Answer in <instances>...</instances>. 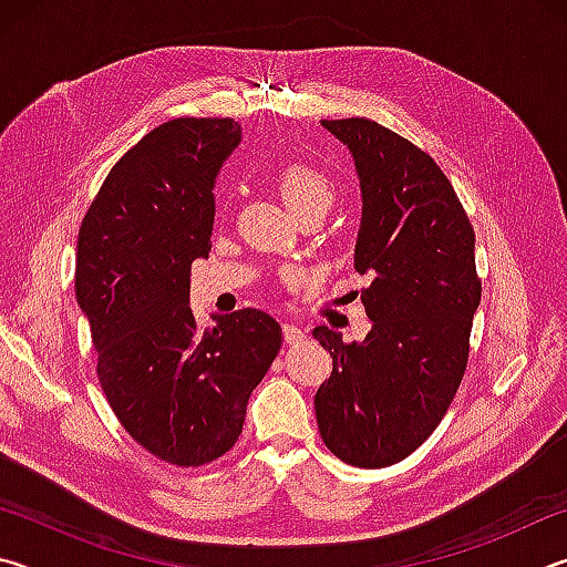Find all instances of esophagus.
I'll return each mask as SVG.
<instances>
[{
	"label": "esophagus",
	"mask_w": 567,
	"mask_h": 567,
	"mask_svg": "<svg viewBox=\"0 0 567 567\" xmlns=\"http://www.w3.org/2000/svg\"><path fill=\"white\" fill-rule=\"evenodd\" d=\"M282 334H285V342L295 344V342H302L307 332L300 328V324H285V328H282Z\"/></svg>",
	"instance_id": "34e87169"
}]
</instances>
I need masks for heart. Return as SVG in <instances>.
Masks as SVG:
<instances>
[{"label": "heart", "mask_w": 567, "mask_h": 567, "mask_svg": "<svg viewBox=\"0 0 567 567\" xmlns=\"http://www.w3.org/2000/svg\"><path fill=\"white\" fill-rule=\"evenodd\" d=\"M277 192L292 217L305 213L328 215L334 203V185L330 177L312 165L285 167L277 177Z\"/></svg>", "instance_id": "obj_1"}]
</instances>
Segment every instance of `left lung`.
<instances>
[{
  "label": "left lung",
  "instance_id": "1",
  "mask_svg": "<svg viewBox=\"0 0 567 567\" xmlns=\"http://www.w3.org/2000/svg\"><path fill=\"white\" fill-rule=\"evenodd\" d=\"M350 150L362 217L354 270L370 277L360 342L320 324L332 375L315 395L318 427L342 463L385 467L417 450L463 380L480 305L475 233L435 159L382 124L322 120Z\"/></svg>",
  "mask_w": 567,
  "mask_h": 567
}]
</instances>
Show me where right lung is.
Segmentation results:
<instances>
[{"instance_id":"right-lung-1","label":"right lung","mask_w":567,"mask_h":567,"mask_svg":"<svg viewBox=\"0 0 567 567\" xmlns=\"http://www.w3.org/2000/svg\"><path fill=\"white\" fill-rule=\"evenodd\" d=\"M239 140L227 117L159 124L110 169L76 239V305L110 408L142 447L182 467L235 445L282 344L255 307L205 330L189 307V267L213 247L215 182Z\"/></svg>"}]
</instances>
